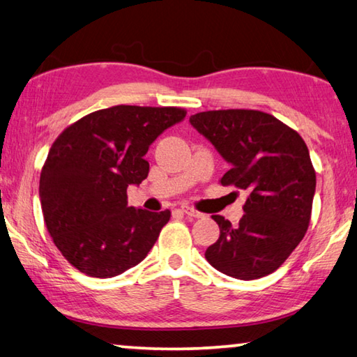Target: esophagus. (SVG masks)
I'll return each mask as SVG.
<instances>
[{"instance_id": "34e87169", "label": "esophagus", "mask_w": 357, "mask_h": 357, "mask_svg": "<svg viewBox=\"0 0 357 357\" xmlns=\"http://www.w3.org/2000/svg\"><path fill=\"white\" fill-rule=\"evenodd\" d=\"M181 211H183V213H184L185 215L195 217V219H200V217H203L202 213H198L197 209H193V208H190V206H181Z\"/></svg>"}]
</instances>
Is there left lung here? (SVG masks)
Listing matches in <instances>:
<instances>
[{
  "mask_svg": "<svg viewBox=\"0 0 357 357\" xmlns=\"http://www.w3.org/2000/svg\"><path fill=\"white\" fill-rule=\"evenodd\" d=\"M189 121L229 164L222 185L249 193L238 225L213 215L220 236L204 257L239 280L274 273L310 223L317 176L305 142L273 114L258 110L202 112Z\"/></svg>",
  "mask_w": 357,
  "mask_h": 357,
  "instance_id": "left-lung-1",
  "label": "left lung"
}]
</instances>
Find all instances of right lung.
<instances>
[{
  "mask_svg": "<svg viewBox=\"0 0 357 357\" xmlns=\"http://www.w3.org/2000/svg\"><path fill=\"white\" fill-rule=\"evenodd\" d=\"M184 118L178 107L116 105L78 119L52 144L40 173L42 213L80 273L119 275L153 249L172 213L128 206V187L148 178L151 143Z\"/></svg>",
  "mask_w": 357,
  "mask_h": 357,
  "instance_id": "obj_1",
  "label": "right lung"
}]
</instances>
